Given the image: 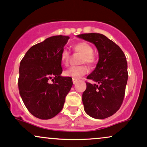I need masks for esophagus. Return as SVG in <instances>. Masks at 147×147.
<instances>
[{
	"label": "esophagus",
	"mask_w": 147,
	"mask_h": 147,
	"mask_svg": "<svg viewBox=\"0 0 147 147\" xmlns=\"http://www.w3.org/2000/svg\"><path fill=\"white\" fill-rule=\"evenodd\" d=\"M72 81H73V83H74V84H75L76 83H77V82H78V79L73 78V80H72Z\"/></svg>",
	"instance_id": "esophagus-1"
}]
</instances>
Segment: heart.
Wrapping results in <instances>:
<instances>
[{"instance_id": "b5f03b06", "label": "heart", "mask_w": 147, "mask_h": 147, "mask_svg": "<svg viewBox=\"0 0 147 147\" xmlns=\"http://www.w3.org/2000/svg\"><path fill=\"white\" fill-rule=\"evenodd\" d=\"M74 51L82 53L80 59L81 63H87V65L92 66L96 63L97 57L94 52L93 47L89 43L84 41L78 42L73 46ZM70 57V52L67 49H64L60 53V60L62 64L64 65H67L69 63ZM88 72V68L85 65H82L80 66H72L69 67L64 71V75L65 76L73 78L78 79L80 78L82 76L85 75Z\"/></svg>"}]
</instances>
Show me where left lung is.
Here are the masks:
<instances>
[{
    "instance_id": "8db88e82",
    "label": "left lung",
    "mask_w": 147,
    "mask_h": 147,
    "mask_svg": "<svg viewBox=\"0 0 147 147\" xmlns=\"http://www.w3.org/2000/svg\"><path fill=\"white\" fill-rule=\"evenodd\" d=\"M77 37L94 43L99 53L96 67L87 77L96 83L86 82L84 109L94 118H107L116 113L123 102L128 80L127 58L120 47L103 34H82Z\"/></svg>"
}]
</instances>
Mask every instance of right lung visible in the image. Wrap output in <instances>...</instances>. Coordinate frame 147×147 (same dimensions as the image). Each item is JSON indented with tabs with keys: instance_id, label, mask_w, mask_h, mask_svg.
I'll list each match as a JSON object with an SVG mask.
<instances>
[{
	"instance_id": "add662e5",
	"label": "right lung",
	"mask_w": 147,
	"mask_h": 147,
	"mask_svg": "<svg viewBox=\"0 0 147 147\" xmlns=\"http://www.w3.org/2000/svg\"><path fill=\"white\" fill-rule=\"evenodd\" d=\"M69 39L61 35L48 38L32 46L20 61L19 93L28 111L36 118L48 120L59 113L73 85L71 78L60 76V53Z\"/></svg>"
}]
</instances>
